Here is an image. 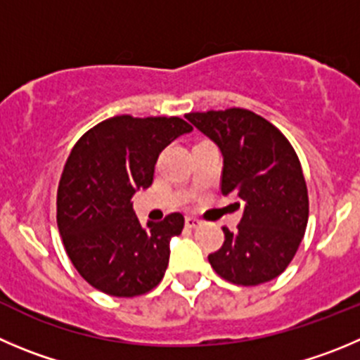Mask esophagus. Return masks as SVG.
Instances as JSON below:
<instances>
[{
	"label": "esophagus",
	"mask_w": 360,
	"mask_h": 360,
	"mask_svg": "<svg viewBox=\"0 0 360 360\" xmlns=\"http://www.w3.org/2000/svg\"><path fill=\"white\" fill-rule=\"evenodd\" d=\"M201 224H203V222H201L200 219H196V217H186V226H187V228H200Z\"/></svg>",
	"instance_id": "esophagus-1"
}]
</instances>
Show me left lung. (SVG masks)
<instances>
[{"mask_svg":"<svg viewBox=\"0 0 360 360\" xmlns=\"http://www.w3.org/2000/svg\"><path fill=\"white\" fill-rule=\"evenodd\" d=\"M186 118L217 145L222 194H237L244 214L224 244L208 255L222 279L256 286L285 272L306 233L309 200L300 160L288 139L248 109L189 112Z\"/></svg>","mask_w":360,"mask_h":360,"instance_id":"obj_1","label":"left lung"}]
</instances>
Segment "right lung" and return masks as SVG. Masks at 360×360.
I'll use <instances>...</instances> for the list:
<instances>
[{
    "instance_id": "1",
    "label": "right lung",
    "mask_w": 360,
    "mask_h": 360,
    "mask_svg": "<svg viewBox=\"0 0 360 360\" xmlns=\"http://www.w3.org/2000/svg\"><path fill=\"white\" fill-rule=\"evenodd\" d=\"M193 127L176 116H112L75 143L58 187V229L77 272L112 297L155 288L184 215L141 226L132 196L153 182L159 153Z\"/></svg>"
}]
</instances>
